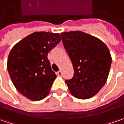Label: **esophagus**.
I'll list each match as a JSON object with an SVG mask.
<instances>
[{"label": "esophagus", "mask_w": 124, "mask_h": 124, "mask_svg": "<svg viewBox=\"0 0 124 124\" xmlns=\"http://www.w3.org/2000/svg\"><path fill=\"white\" fill-rule=\"evenodd\" d=\"M57 74V75H58V76H60V77H62V71H61V70L58 71Z\"/></svg>", "instance_id": "esophagus-1"}]
</instances>
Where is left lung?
I'll list each match as a JSON object with an SVG mask.
<instances>
[{
  "label": "left lung",
  "instance_id": "obj_1",
  "mask_svg": "<svg viewBox=\"0 0 124 124\" xmlns=\"http://www.w3.org/2000/svg\"><path fill=\"white\" fill-rule=\"evenodd\" d=\"M63 46L74 67L73 77L66 80L77 98L88 99L105 84L112 64L108 47L101 40L80 31L61 33Z\"/></svg>",
  "mask_w": 124,
  "mask_h": 124
}]
</instances>
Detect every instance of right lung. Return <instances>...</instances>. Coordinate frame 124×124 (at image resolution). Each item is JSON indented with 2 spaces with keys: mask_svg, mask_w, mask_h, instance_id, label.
Segmentation results:
<instances>
[{
  "mask_svg": "<svg viewBox=\"0 0 124 124\" xmlns=\"http://www.w3.org/2000/svg\"><path fill=\"white\" fill-rule=\"evenodd\" d=\"M60 40L59 33L34 32L12 48L8 73L17 90L27 98L38 101L49 94L56 74L47 54Z\"/></svg>",
  "mask_w": 124,
  "mask_h": 124,
  "instance_id": "1",
  "label": "right lung"
}]
</instances>
